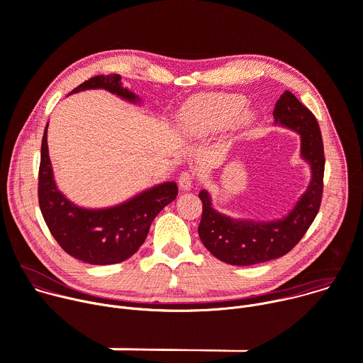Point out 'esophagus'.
Masks as SVG:
<instances>
[{"mask_svg": "<svg viewBox=\"0 0 363 363\" xmlns=\"http://www.w3.org/2000/svg\"><path fill=\"white\" fill-rule=\"evenodd\" d=\"M194 181H195V175L191 171H184L178 178V184L182 191H189L194 185Z\"/></svg>", "mask_w": 363, "mask_h": 363, "instance_id": "1", "label": "esophagus"}]
</instances>
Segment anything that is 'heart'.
Returning a JSON list of instances; mask_svg holds the SVG:
<instances>
[{
  "instance_id": "b5f03b06",
  "label": "heart",
  "mask_w": 363,
  "mask_h": 363,
  "mask_svg": "<svg viewBox=\"0 0 363 363\" xmlns=\"http://www.w3.org/2000/svg\"><path fill=\"white\" fill-rule=\"evenodd\" d=\"M247 101L235 94H210L194 99L181 115L182 129L195 136L210 135L241 119Z\"/></svg>"
}]
</instances>
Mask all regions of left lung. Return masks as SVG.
<instances>
[{"instance_id": "8db88e82", "label": "left lung", "mask_w": 363, "mask_h": 363, "mask_svg": "<svg viewBox=\"0 0 363 363\" xmlns=\"http://www.w3.org/2000/svg\"><path fill=\"white\" fill-rule=\"evenodd\" d=\"M273 116L276 123L300 135L301 157L312 167V182L287 217L270 223L225 217L213 208L208 192L203 189L199 192L202 201L199 238L218 260L231 266L266 263L287 254L312 225L322 203L325 150L315 115L293 93L284 91L276 103Z\"/></svg>"}]
</instances>
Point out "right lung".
<instances>
[{
	"label": "right lung",
	"mask_w": 363,
	"mask_h": 363,
	"mask_svg": "<svg viewBox=\"0 0 363 363\" xmlns=\"http://www.w3.org/2000/svg\"><path fill=\"white\" fill-rule=\"evenodd\" d=\"M119 74L94 76L72 93L106 89L129 101L138 97L122 86ZM178 195L175 182L153 186L130 201L105 210H84L72 203L56 186L47 146V126L41 140L38 203L43 218L59 245L80 262L106 266L125 262L143 244L153 218Z\"/></svg>",
	"instance_id": "obj_1"
}]
</instances>
